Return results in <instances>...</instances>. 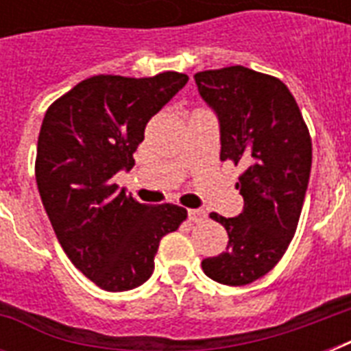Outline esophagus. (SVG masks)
Segmentation results:
<instances>
[{"mask_svg": "<svg viewBox=\"0 0 351 351\" xmlns=\"http://www.w3.org/2000/svg\"><path fill=\"white\" fill-rule=\"evenodd\" d=\"M187 217H189L191 222H202V220L206 219V213H204L202 209H189V211H187Z\"/></svg>", "mask_w": 351, "mask_h": 351, "instance_id": "1", "label": "esophagus"}]
</instances>
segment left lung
Here are the masks:
<instances>
[{"label":"left lung","mask_w":351,"mask_h":351,"mask_svg":"<svg viewBox=\"0 0 351 351\" xmlns=\"http://www.w3.org/2000/svg\"><path fill=\"white\" fill-rule=\"evenodd\" d=\"M198 93L219 117L220 160L245 171L239 217H209L230 237L202 261L209 278L245 286L271 271L293 239L311 171V138L293 95L278 78L242 65L195 74Z\"/></svg>","instance_id":"obj_1"}]
</instances>
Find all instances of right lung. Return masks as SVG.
I'll return each mask as SVG.
<instances>
[{
  "instance_id": "1",
  "label": "right lung",
  "mask_w": 351,
  "mask_h": 351,
  "mask_svg": "<svg viewBox=\"0 0 351 351\" xmlns=\"http://www.w3.org/2000/svg\"><path fill=\"white\" fill-rule=\"evenodd\" d=\"M187 80L173 71L151 78L100 74L45 112L36 154L41 202L71 262L106 291L145 282L162 237L187 219L175 204L136 202L112 180L134 165L147 121Z\"/></svg>"
}]
</instances>
